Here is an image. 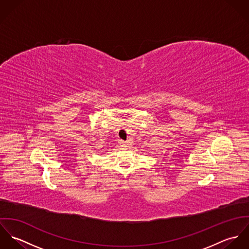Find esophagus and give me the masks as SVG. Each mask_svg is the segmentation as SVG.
Returning a JSON list of instances; mask_svg holds the SVG:
<instances>
[{
    "instance_id": "obj_1",
    "label": "esophagus",
    "mask_w": 249,
    "mask_h": 249,
    "mask_svg": "<svg viewBox=\"0 0 249 249\" xmlns=\"http://www.w3.org/2000/svg\"><path fill=\"white\" fill-rule=\"evenodd\" d=\"M121 144H122V146H126L127 145V142H124V141H121Z\"/></svg>"
}]
</instances>
